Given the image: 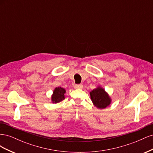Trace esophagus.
Here are the masks:
<instances>
[{
  "label": "esophagus",
  "instance_id": "34e87169",
  "mask_svg": "<svg viewBox=\"0 0 153 153\" xmlns=\"http://www.w3.org/2000/svg\"><path fill=\"white\" fill-rule=\"evenodd\" d=\"M74 87H75V89H82L83 88V85L82 84H76Z\"/></svg>",
  "mask_w": 153,
  "mask_h": 153
}]
</instances>
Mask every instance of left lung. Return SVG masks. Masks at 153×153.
I'll use <instances>...</instances> for the list:
<instances>
[{
  "mask_svg": "<svg viewBox=\"0 0 153 153\" xmlns=\"http://www.w3.org/2000/svg\"><path fill=\"white\" fill-rule=\"evenodd\" d=\"M90 96L94 105L100 109H103L108 106L112 101L107 92L100 86L90 92Z\"/></svg>",
  "mask_w": 153,
  "mask_h": 153,
  "instance_id": "1",
  "label": "left lung"
}]
</instances>
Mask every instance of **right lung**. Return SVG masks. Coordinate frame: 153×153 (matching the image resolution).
I'll return each instance as SVG.
<instances>
[{
  "label": "right lung",
  "mask_w": 153,
  "mask_h": 153,
  "mask_svg": "<svg viewBox=\"0 0 153 153\" xmlns=\"http://www.w3.org/2000/svg\"><path fill=\"white\" fill-rule=\"evenodd\" d=\"M66 93V90L62 87H56L53 91V94L52 95V102L53 103H57L61 102L65 98L64 94Z\"/></svg>",
  "instance_id": "obj_1"
}]
</instances>
